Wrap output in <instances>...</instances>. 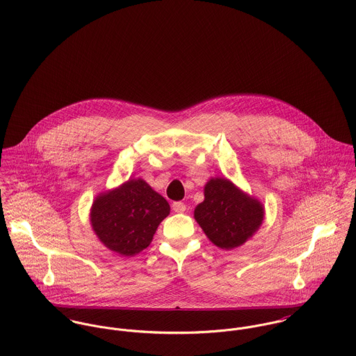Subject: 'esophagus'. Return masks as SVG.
<instances>
[{"instance_id": "34e87169", "label": "esophagus", "mask_w": 356, "mask_h": 356, "mask_svg": "<svg viewBox=\"0 0 356 356\" xmlns=\"http://www.w3.org/2000/svg\"><path fill=\"white\" fill-rule=\"evenodd\" d=\"M185 209H186V205L182 203V202H175V203H172V211H174V212L182 213V212H185Z\"/></svg>"}]
</instances>
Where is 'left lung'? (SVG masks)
<instances>
[{
  "label": "left lung",
  "mask_w": 356,
  "mask_h": 356,
  "mask_svg": "<svg viewBox=\"0 0 356 356\" xmlns=\"http://www.w3.org/2000/svg\"><path fill=\"white\" fill-rule=\"evenodd\" d=\"M195 219L212 244L230 251L244 245L259 230L264 205L230 179L215 177L204 186V202L195 208Z\"/></svg>",
  "instance_id": "left-lung-1"
}]
</instances>
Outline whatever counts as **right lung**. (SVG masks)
<instances>
[{"mask_svg": "<svg viewBox=\"0 0 356 356\" xmlns=\"http://www.w3.org/2000/svg\"><path fill=\"white\" fill-rule=\"evenodd\" d=\"M168 213L170 204L149 184L130 178L102 192L92 204L89 219L105 248L120 256H134L149 247Z\"/></svg>", "mask_w": 356, "mask_h": 356, "instance_id": "obj_1", "label": "right lung"}]
</instances>
